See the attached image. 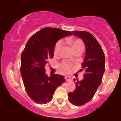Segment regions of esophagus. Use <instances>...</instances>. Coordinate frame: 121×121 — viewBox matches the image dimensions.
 Here are the masks:
<instances>
[{
    "instance_id": "1",
    "label": "esophagus",
    "mask_w": 121,
    "mask_h": 121,
    "mask_svg": "<svg viewBox=\"0 0 121 121\" xmlns=\"http://www.w3.org/2000/svg\"><path fill=\"white\" fill-rule=\"evenodd\" d=\"M65 79L66 81H71V78L69 76H65Z\"/></svg>"
}]
</instances>
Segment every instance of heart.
I'll return each instance as SVG.
<instances>
[{
	"label": "heart",
	"instance_id": "b5f03b06",
	"mask_svg": "<svg viewBox=\"0 0 121 121\" xmlns=\"http://www.w3.org/2000/svg\"><path fill=\"white\" fill-rule=\"evenodd\" d=\"M66 42L68 44L70 45L72 48L73 51L79 50V49H84V43L81 39H73V38H67ZM64 46V42L63 40H60L57 42L56 43L55 47L54 49V55H58L59 54L60 51L62 48ZM71 64L67 62H64L60 65V67L62 70L65 72H69L71 69Z\"/></svg>",
	"mask_w": 121,
	"mask_h": 121
}]
</instances>
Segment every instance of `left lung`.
<instances>
[{
    "mask_svg": "<svg viewBox=\"0 0 121 121\" xmlns=\"http://www.w3.org/2000/svg\"><path fill=\"white\" fill-rule=\"evenodd\" d=\"M85 45V56L82 68L85 70L84 79L76 81V89L68 93V99L72 104L81 106L89 102L101 84L105 71V54L102 47L95 37L88 32L72 31Z\"/></svg>",
    "mask_w": 121,
    "mask_h": 121,
    "instance_id": "8db88e82",
    "label": "left lung"
}]
</instances>
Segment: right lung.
Listing matches in <instances>:
<instances>
[{"label": "right lung", "instance_id": "1", "mask_svg": "<svg viewBox=\"0 0 121 121\" xmlns=\"http://www.w3.org/2000/svg\"><path fill=\"white\" fill-rule=\"evenodd\" d=\"M72 35L71 32L56 28H45L30 38L21 54V73L25 88L35 102H50L56 89L65 82L64 77L45 73V65L53 58L55 45L59 39Z\"/></svg>", "mask_w": 121, "mask_h": 121}]
</instances>
